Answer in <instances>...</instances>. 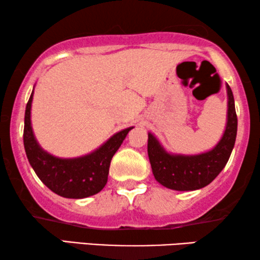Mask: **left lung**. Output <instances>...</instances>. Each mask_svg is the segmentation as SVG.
Segmentation results:
<instances>
[{
	"label": "left lung",
	"mask_w": 260,
	"mask_h": 260,
	"mask_svg": "<svg viewBox=\"0 0 260 260\" xmlns=\"http://www.w3.org/2000/svg\"><path fill=\"white\" fill-rule=\"evenodd\" d=\"M229 112L223 136L214 149L200 155H170L159 142L148 134V156L152 174L162 186L174 190H197L212 182L225 168L237 137L238 118L233 93L229 84Z\"/></svg>",
	"instance_id": "left-lung-1"
}]
</instances>
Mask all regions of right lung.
<instances>
[{
    "label": "right lung",
    "instance_id": "right-lung-1",
    "mask_svg": "<svg viewBox=\"0 0 260 260\" xmlns=\"http://www.w3.org/2000/svg\"><path fill=\"white\" fill-rule=\"evenodd\" d=\"M31 92L24 112L23 144L28 161L35 174L52 191L69 199H83L101 191L108 182L110 163L124 138L127 127L110 138L101 148L78 158H59L42 150L35 140L30 124Z\"/></svg>",
    "mask_w": 260,
    "mask_h": 260
}]
</instances>
